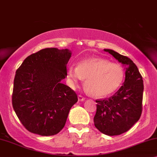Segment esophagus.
<instances>
[{"instance_id": "1", "label": "esophagus", "mask_w": 157, "mask_h": 157, "mask_svg": "<svg viewBox=\"0 0 157 157\" xmlns=\"http://www.w3.org/2000/svg\"><path fill=\"white\" fill-rule=\"evenodd\" d=\"M85 100V98L83 97L82 95H78V100L79 101H84Z\"/></svg>"}]
</instances>
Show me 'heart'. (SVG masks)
<instances>
[{
	"mask_svg": "<svg viewBox=\"0 0 157 157\" xmlns=\"http://www.w3.org/2000/svg\"><path fill=\"white\" fill-rule=\"evenodd\" d=\"M67 75L73 85L86 79L85 85L89 93L95 97L105 98L115 93L121 87L125 71L121 64L93 57L82 60L77 67H69Z\"/></svg>",
	"mask_w": 157,
	"mask_h": 157,
	"instance_id": "1",
	"label": "heart"
}]
</instances>
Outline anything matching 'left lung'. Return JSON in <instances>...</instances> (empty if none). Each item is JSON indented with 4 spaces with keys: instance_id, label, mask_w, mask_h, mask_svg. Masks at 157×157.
Here are the masks:
<instances>
[{
    "instance_id": "1",
    "label": "left lung",
    "mask_w": 157,
    "mask_h": 157,
    "mask_svg": "<svg viewBox=\"0 0 157 157\" xmlns=\"http://www.w3.org/2000/svg\"><path fill=\"white\" fill-rule=\"evenodd\" d=\"M110 53L126 69L124 85L108 99L96 100L97 111L94 124L100 132L108 136L120 135L128 131L141 117L144 83L139 69L126 56L112 49Z\"/></svg>"
}]
</instances>
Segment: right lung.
Masks as SVG:
<instances>
[{
  "label": "right lung",
  "instance_id": "1",
  "mask_svg": "<svg viewBox=\"0 0 157 157\" xmlns=\"http://www.w3.org/2000/svg\"><path fill=\"white\" fill-rule=\"evenodd\" d=\"M71 55L67 49L46 48L27 57L16 70L12 105L31 133L47 136L64 128L78 100L75 92L61 82Z\"/></svg>",
  "mask_w": 157,
  "mask_h": 157
}]
</instances>
